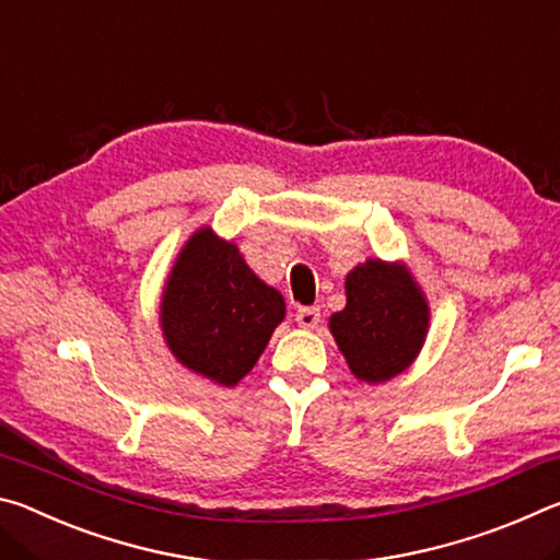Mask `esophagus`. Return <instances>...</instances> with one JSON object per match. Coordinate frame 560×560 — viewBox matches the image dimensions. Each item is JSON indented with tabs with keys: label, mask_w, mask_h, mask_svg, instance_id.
Returning <instances> with one entry per match:
<instances>
[{
	"label": "esophagus",
	"mask_w": 560,
	"mask_h": 560,
	"mask_svg": "<svg viewBox=\"0 0 560 560\" xmlns=\"http://www.w3.org/2000/svg\"><path fill=\"white\" fill-rule=\"evenodd\" d=\"M318 320H320V308L316 306H306L296 311V324L301 328H316Z\"/></svg>",
	"instance_id": "obj_1"
}]
</instances>
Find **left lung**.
<instances>
[{
    "instance_id": "left-lung-1",
    "label": "left lung",
    "mask_w": 560,
    "mask_h": 560,
    "mask_svg": "<svg viewBox=\"0 0 560 560\" xmlns=\"http://www.w3.org/2000/svg\"><path fill=\"white\" fill-rule=\"evenodd\" d=\"M430 326L422 289L402 264L368 259L346 277V308L328 328L350 373L365 383H385L412 365Z\"/></svg>"
}]
</instances>
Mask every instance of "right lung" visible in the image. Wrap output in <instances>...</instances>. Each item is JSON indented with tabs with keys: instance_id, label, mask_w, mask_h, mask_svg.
Instances as JSON below:
<instances>
[{
	"instance_id": "right-lung-1",
	"label": "right lung",
	"mask_w": 560,
	"mask_h": 560,
	"mask_svg": "<svg viewBox=\"0 0 560 560\" xmlns=\"http://www.w3.org/2000/svg\"><path fill=\"white\" fill-rule=\"evenodd\" d=\"M283 316L281 293L210 226L197 230L177 254L160 301V328L173 355L224 387L252 371Z\"/></svg>"
}]
</instances>
